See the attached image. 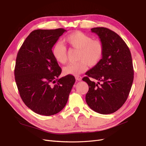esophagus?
<instances>
[{"mask_svg": "<svg viewBox=\"0 0 146 146\" xmlns=\"http://www.w3.org/2000/svg\"><path fill=\"white\" fill-rule=\"evenodd\" d=\"M76 81H81L82 80V77L81 76H76Z\"/></svg>", "mask_w": 146, "mask_h": 146, "instance_id": "obj_1", "label": "esophagus"}]
</instances>
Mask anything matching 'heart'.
I'll return each mask as SVG.
<instances>
[{"mask_svg":"<svg viewBox=\"0 0 146 146\" xmlns=\"http://www.w3.org/2000/svg\"><path fill=\"white\" fill-rule=\"evenodd\" d=\"M65 41L72 48L79 50L78 59L76 62L68 64L63 68L65 75H78L85 72L88 65L93 67L100 62L104 54V45L100 39H93L92 37L81 31H76L68 35ZM54 59L61 64L67 61V48L61 42H56L51 49Z\"/></svg>","mask_w":146,"mask_h":146,"instance_id":"b5f03b06","label":"heart"}]
</instances>
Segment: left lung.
I'll use <instances>...</instances> for the list:
<instances>
[{"label":"left lung","instance_id":"left-lung-1","mask_svg":"<svg viewBox=\"0 0 146 146\" xmlns=\"http://www.w3.org/2000/svg\"><path fill=\"white\" fill-rule=\"evenodd\" d=\"M91 31L103 43L104 54L82 79L89 87L86 101L95 111L110 114L123 106L129 95L134 74L131 55L125 42L115 32L104 27L93 28ZM89 77L98 82L90 81Z\"/></svg>","mask_w":146,"mask_h":146}]
</instances>
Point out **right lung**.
Segmentation results:
<instances>
[{"label": "right lung", "mask_w": 146, "mask_h": 146, "mask_svg": "<svg viewBox=\"0 0 146 146\" xmlns=\"http://www.w3.org/2000/svg\"><path fill=\"white\" fill-rule=\"evenodd\" d=\"M65 31H33L18 51L16 85L23 102L37 114L51 116L62 110L75 82L72 75L58 78L62 70L51 53L53 45Z\"/></svg>", "instance_id": "1"}]
</instances>
